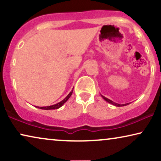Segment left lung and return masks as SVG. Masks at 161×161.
<instances>
[{"label": "left lung", "instance_id": "8db88e82", "mask_svg": "<svg viewBox=\"0 0 161 161\" xmlns=\"http://www.w3.org/2000/svg\"><path fill=\"white\" fill-rule=\"evenodd\" d=\"M101 96H102V97H103V99H104V100H105V101H106V102L110 103V104L114 105V106L121 107V106H125V105H127L130 104V103H125V104H119V103H115V102H114V101L109 100V99H108L107 97H104V96H103V95H101Z\"/></svg>", "mask_w": 161, "mask_h": 161}]
</instances>
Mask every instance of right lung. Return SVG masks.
<instances>
[{
  "label": "right lung",
  "mask_w": 161,
  "mask_h": 161,
  "mask_svg": "<svg viewBox=\"0 0 161 161\" xmlns=\"http://www.w3.org/2000/svg\"><path fill=\"white\" fill-rule=\"evenodd\" d=\"M74 89V87H73ZM72 92H73V89L72 90L71 92H69V94H68V95L63 100H61V102H59L58 103H56V104H54L53 105H50V106H44V107H39V106H36V108H38L39 109H42V110H53V109H58L59 108H61L62 105L64 104V103L67 102V101L69 100V98L71 97L72 94Z\"/></svg>",
  "instance_id": "add662e5"
}]
</instances>
